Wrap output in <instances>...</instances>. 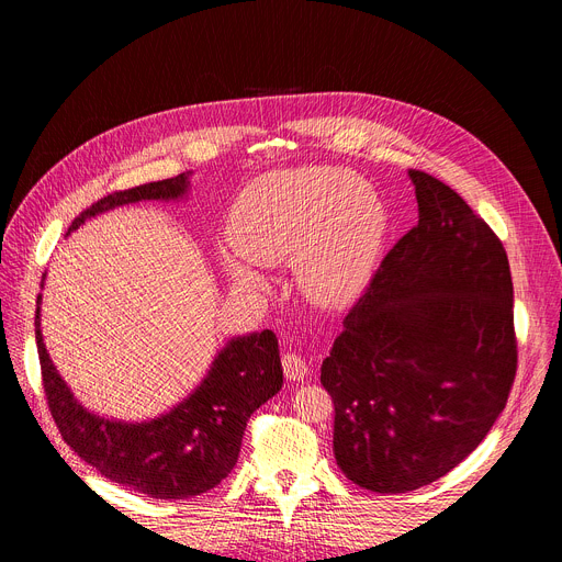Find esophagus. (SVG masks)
I'll return each mask as SVG.
<instances>
[{"mask_svg":"<svg viewBox=\"0 0 562 562\" xmlns=\"http://www.w3.org/2000/svg\"><path fill=\"white\" fill-rule=\"evenodd\" d=\"M281 362H283V373L288 380H304L308 375V364L299 353H285Z\"/></svg>","mask_w":562,"mask_h":562,"instance_id":"1","label":"esophagus"}]
</instances>
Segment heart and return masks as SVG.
Here are the masks:
<instances>
[{
	"instance_id": "1",
	"label": "heart",
	"mask_w": 562,
	"mask_h": 562,
	"mask_svg": "<svg viewBox=\"0 0 562 562\" xmlns=\"http://www.w3.org/2000/svg\"><path fill=\"white\" fill-rule=\"evenodd\" d=\"M234 251L221 254L227 279L266 288L256 266L294 261L301 292L324 308L356 299L373 277L386 234L378 189L353 170L301 166L272 170L236 198L229 225Z\"/></svg>"
}]
</instances>
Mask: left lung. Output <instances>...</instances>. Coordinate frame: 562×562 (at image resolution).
I'll list each match as a JSON object with an SVG mask.
<instances>
[{
    "label": "left lung",
    "instance_id": "1",
    "mask_svg": "<svg viewBox=\"0 0 562 562\" xmlns=\"http://www.w3.org/2000/svg\"><path fill=\"white\" fill-rule=\"evenodd\" d=\"M409 180L418 225L384 256L322 364L335 461L382 495L437 482L477 448L517 369L502 240L441 180Z\"/></svg>",
    "mask_w": 562,
    "mask_h": 562
}]
</instances>
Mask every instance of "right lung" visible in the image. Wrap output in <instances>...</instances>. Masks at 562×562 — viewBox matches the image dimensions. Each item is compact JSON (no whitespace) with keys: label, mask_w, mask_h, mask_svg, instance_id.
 Instances as JSON below:
<instances>
[{"label":"right lung","mask_w":562,"mask_h":562,"mask_svg":"<svg viewBox=\"0 0 562 562\" xmlns=\"http://www.w3.org/2000/svg\"><path fill=\"white\" fill-rule=\"evenodd\" d=\"M189 176L116 191L85 209L67 229L110 209L142 200H182ZM45 281V277H42ZM45 285V283H42ZM35 308V344L52 416L65 443L103 477L155 499H187L218 486L234 470L249 416L279 394L283 369L272 330L232 337L209 373L170 412L142 423L105 418L82 407L52 362Z\"/></svg>","instance_id":"1"}]
</instances>
